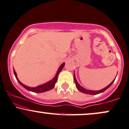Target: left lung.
Here are the masks:
<instances>
[{
  "label": "left lung",
  "instance_id": "obj_1",
  "mask_svg": "<svg viewBox=\"0 0 129 129\" xmlns=\"http://www.w3.org/2000/svg\"><path fill=\"white\" fill-rule=\"evenodd\" d=\"M117 77V76H116ZM116 78V77H115ZM74 82H75V83H76V88H77V89L79 90V91H80V92H83V93H85V94H90V95H95V94H100L101 92H104L105 91H106V90L108 89V88H109L110 86H111L112 84L113 83H114V82L115 81V79L113 80L112 82H111L110 84L108 85V86H107L106 88H103V89H101V90H99V91H91V90H88V89H85V88H83V87H82L78 83H77V80H76V79L75 77V74H74Z\"/></svg>",
  "mask_w": 129,
  "mask_h": 129
}]
</instances>
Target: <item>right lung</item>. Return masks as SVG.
<instances>
[{"label":"right lung","mask_w":129,"mask_h":129,"mask_svg":"<svg viewBox=\"0 0 129 129\" xmlns=\"http://www.w3.org/2000/svg\"><path fill=\"white\" fill-rule=\"evenodd\" d=\"M64 66H65V63H63L62 64L61 66L59 67L58 71H57V73H56V74L55 77H54V78L52 80L48 82L47 83H44V84H43V85H40V86H37V87H35V88L29 87V86H26V85H23L22 83H21V82L19 81V80L18 79L17 76V74H16V73H15V71L14 70V68H13V70H14V73L15 76V77H16V79L18 80V82H19L20 84L21 85V86H23L24 88H26V89L29 90V91H32V92H34L41 93V92H46V91H49V90L52 89V88L55 86L56 82L57 80H58V74H59V73L60 71L62 70Z\"/></svg>","instance_id":"right-lung-1"}]
</instances>
